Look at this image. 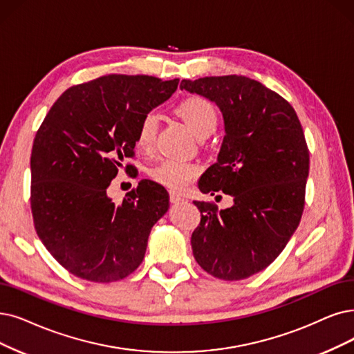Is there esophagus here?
<instances>
[{"label": "esophagus", "mask_w": 354, "mask_h": 354, "mask_svg": "<svg viewBox=\"0 0 354 354\" xmlns=\"http://www.w3.org/2000/svg\"><path fill=\"white\" fill-rule=\"evenodd\" d=\"M169 202L177 205V203L185 202V197H183V196H181L180 193H177V192H169Z\"/></svg>", "instance_id": "1"}]
</instances>
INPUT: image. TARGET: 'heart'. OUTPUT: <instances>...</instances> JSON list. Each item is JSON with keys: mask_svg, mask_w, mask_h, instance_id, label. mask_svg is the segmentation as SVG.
<instances>
[{"mask_svg": "<svg viewBox=\"0 0 354 354\" xmlns=\"http://www.w3.org/2000/svg\"><path fill=\"white\" fill-rule=\"evenodd\" d=\"M177 113L199 138L209 136L216 129V109L203 97L194 95L183 100L177 107ZM155 135H157V118L149 113L138 126L136 147L142 151H149L153 145ZM149 174L160 185L173 190H181L199 174V167L187 161L169 158L151 168Z\"/></svg>", "mask_w": 354, "mask_h": 354, "instance_id": "obj_1", "label": "heart"}]
</instances>
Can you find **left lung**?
I'll return each mask as SVG.
<instances>
[{
    "mask_svg": "<svg viewBox=\"0 0 354 354\" xmlns=\"http://www.w3.org/2000/svg\"><path fill=\"white\" fill-rule=\"evenodd\" d=\"M180 88L215 103L225 136L218 160L199 180L202 193L222 190L234 205L194 202L202 219L193 256L209 274L241 280L272 264L298 228L305 205L309 152L293 107L243 75L183 80Z\"/></svg>",
    "mask_w": 354,
    "mask_h": 354,
    "instance_id": "1",
    "label": "left lung"
}]
</instances>
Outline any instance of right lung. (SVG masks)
<instances>
[{
    "instance_id": "1",
    "label": "right lung",
    "mask_w": 354,
    "mask_h": 354,
    "mask_svg": "<svg viewBox=\"0 0 354 354\" xmlns=\"http://www.w3.org/2000/svg\"><path fill=\"white\" fill-rule=\"evenodd\" d=\"M177 86V78L104 75L68 88L39 128L30 158L35 228L74 276L110 283L142 263L168 193L142 180L116 205L107 187L133 155L140 120Z\"/></svg>"
}]
</instances>
